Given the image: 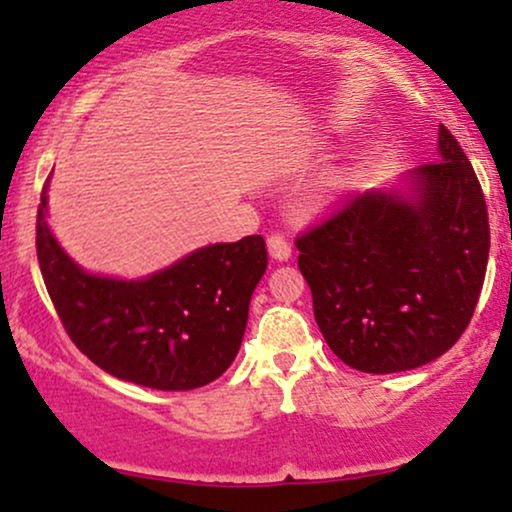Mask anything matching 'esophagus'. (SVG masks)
<instances>
[{
	"instance_id": "esophagus-1",
	"label": "esophagus",
	"mask_w": 512,
	"mask_h": 512,
	"mask_svg": "<svg viewBox=\"0 0 512 512\" xmlns=\"http://www.w3.org/2000/svg\"><path fill=\"white\" fill-rule=\"evenodd\" d=\"M268 251H271L275 261H287V258L292 256L290 241H287L283 234H271V237H268Z\"/></svg>"
}]
</instances>
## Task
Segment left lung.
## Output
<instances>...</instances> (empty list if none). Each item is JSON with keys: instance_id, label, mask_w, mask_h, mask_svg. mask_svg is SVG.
Instances as JSON below:
<instances>
[{"instance_id": "left-lung-1", "label": "left lung", "mask_w": 512, "mask_h": 512, "mask_svg": "<svg viewBox=\"0 0 512 512\" xmlns=\"http://www.w3.org/2000/svg\"><path fill=\"white\" fill-rule=\"evenodd\" d=\"M488 246L479 179L440 125L438 162L370 188L302 234L297 263L333 353L389 375L455 346L479 302Z\"/></svg>"}]
</instances>
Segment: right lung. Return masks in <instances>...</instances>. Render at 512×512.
<instances>
[{
    "label": "right lung",
    "instance_id": "obj_1",
    "mask_svg": "<svg viewBox=\"0 0 512 512\" xmlns=\"http://www.w3.org/2000/svg\"><path fill=\"white\" fill-rule=\"evenodd\" d=\"M48 183L38 205V263L74 346L108 375L149 389L215 382L237 358L251 295L268 268L263 237L200 246L145 278L89 273L48 225Z\"/></svg>",
    "mask_w": 512,
    "mask_h": 512
}]
</instances>
